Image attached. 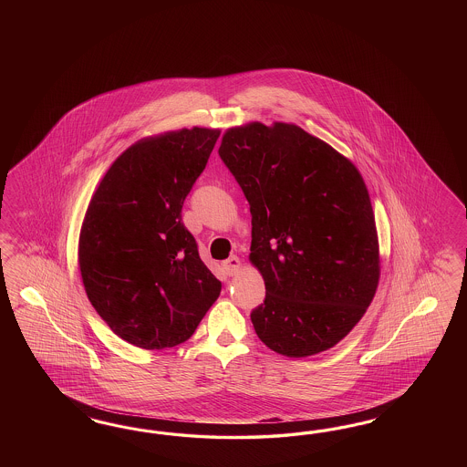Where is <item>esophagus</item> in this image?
Here are the masks:
<instances>
[{
  "mask_svg": "<svg viewBox=\"0 0 467 467\" xmlns=\"http://www.w3.org/2000/svg\"><path fill=\"white\" fill-rule=\"evenodd\" d=\"M223 269L227 275H236L241 270V260L238 256H229L227 260L223 262Z\"/></svg>",
  "mask_w": 467,
  "mask_h": 467,
  "instance_id": "obj_1",
  "label": "esophagus"
}]
</instances>
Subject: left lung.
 Instances as JSON below:
<instances>
[{"label":"left lung","instance_id":"8db88e82","mask_svg":"<svg viewBox=\"0 0 467 467\" xmlns=\"http://www.w3.org/2000/svg\"><path fill=\"white\" fill-rule=\"evenodd\" d=\"M219 156L250 203V262L265 281V299L252 311L256 336L287 358L334 348L361 320L380 279L359 171L293 123L229 128Z\"/></svg>","mask_w":467,"mask_h":467}]
</instances>
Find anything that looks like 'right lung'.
Masks as SVG:
<instances>
[{"instance_id":"right-lung-1","label":"right lung","mask_w":467,"mask_h":467,"mask_svg":"<svg viewBox=\"0 0 467 467\" xmlns=\"http://www.w3.org/2000/svg\"><path fill=\"white\" fill-rule=\"evenodd\" d=\"M219 135L193 127L141 139L114 161L87 207L78 238L85 293L114 334L141 349L190 339L221 295L182 221Z\"/></svg>"}]
</instances>
